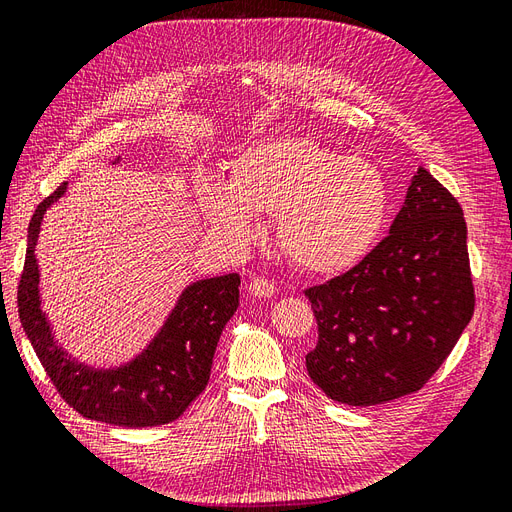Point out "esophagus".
<instances>
[{
  "instance_id": "obj_1",
  "label": "esophagus",
  "mask_w": 512,
  "mask_h": 512,
  "mask_svg": "<svg viewBox=\"0 0 512 512\" xmlns=\"http://www.w3.org/2000/svg\"><path fill=\"white\" fill-rule=\"evenodd\" d=\"M247 292L254 294V297H273L275 286L271 280H265V277H252L250 282H247Z\"/></svg>"
}]
</instances>
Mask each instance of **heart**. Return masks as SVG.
<instances>
[{
	"label": "heart",
	"mask_w": 512,
	"mask_h": 512,
	"mask_svg": "<svg viewBox=\"0 0 512 512\" xmlns=\"http://www.w3.org/2000/svg\"><path fill=\"white\" fill-rule=\"evenodd\" d=\"M198 205L213 230L241 245L256 239L258 218H277V245L294 267L339 275L378 245L391 188L376 162L286 136L243 149L228 190L207 183Z\"/></svg>",
	"instance_id": "1"
}]
</instances>
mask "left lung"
I'll return each instance as SVG.
<instances>
[{
	"instance_id": "obj_1",
	"label": "left lung",
	"mask_w": 512,
	"mask_h": 512,
	"mask_svg": "<svg viewBox=\"0 0 512 512\" xmlns=\"http://www.w3.org/2000/svg\"><path fill=\"white\" fill-rule=\"evenodd\" d=\"M466 239L457 198L418 168L389 237L305 290L318 322L305 365L324 395L378 406L423 389L474 314Z\"/></svg>"
}]
</instances>
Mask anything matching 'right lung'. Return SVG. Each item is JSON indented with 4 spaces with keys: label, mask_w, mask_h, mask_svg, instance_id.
<instances>
[{
    "label": "right lung",
    "mask_w": 512,
    "mask_h": 512,
    "mask_svg": "<svg viewBox=\"0 0 512 512\" xmlns=\"http://www.w3.org/2000/svg\"><path fill=\"white\" fill-rule=\"evenodd\" d=\"M66 188L68 183H61L46 196L29 222L25 267L17 292L23 331L59 395L85 418L119 427L173 423L205 391L215 346L239 307L241 277L228 273L190 284L181 292L160 333L130 363L96 369L74 361L57 346L40 307L36 260L44 213L64 196Z\"/></svg>",
    "instance_id": "1"
}]
</instances>
